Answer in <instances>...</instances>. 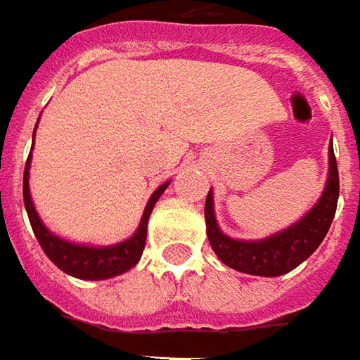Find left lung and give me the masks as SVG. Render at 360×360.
<instances>
[{
	"label": "left lung",
	"mask_w": 360,
	"mask_h": 360,
	"mask_svg": "<svg viewBox=\"0 0 360 360\" xmlns=\"http://www.w3.org/2000/svg\"><path fill=\"white\" fill-rule=\"evenodd\" d=\"M339 201V169L333 145L328 147V177L325 191L316 205L299 219L295 225L279 231L261 241H241L231 239L219 229L215 209H213V191L207 193L205 201V223L207 237L219 259L231 269L247 275L259 277H279L299 266L304 259L315 253L323 243L328 227L333 223Z\"/></svg>",
	"instance_id": "1"
}]
</instances>
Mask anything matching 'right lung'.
I'll use <instances>...</instances> for the list:
<instances>
[{
  "instance_id": "obj_1",
  "label": "right lung",
  "mask_w": 360,
  "mask_h": 360,
  "mask_svg": "<svg viewBox=\"0 0 360 360\" xmlns=\"http://www.w3.org/2000/svg\"><path fill=\"white\" fill-rule=\"evenodd\" d=\"M33 137H35V131H33ZM30 165H32V153L27 157L25 171H23V203H25V211H27L33 233L41 245L44 253L53 261V265L77 279L101 281L117 277L139 263L143 249H145V241H147V221H149V215L155 207L157 199L167 189L169 181L159 185L155 193L151 195L149 203L143 211L139 227L127 241L109 245V247H91V245H77V243L65 241V239L53 235L41 223V219L33 207L32 195H30Z\"/></svg>"
}]
</instances>
